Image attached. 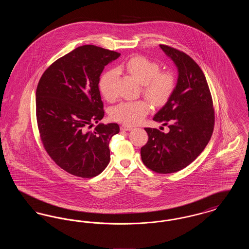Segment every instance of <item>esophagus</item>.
Returning a JSON list of instances; mask_svg holds the SVG:
<instances>
[{"mask_svg": "<svg viewBox=\"0 0 249 249\" xmlns=\"http://www.w3.org/2000/svg\"><path fill=\"white\" fill-rule=\"evenodd\" d=\"M120 130H123V131H128V130H132V127L129 126V125H126V124H122L120 126Z\"/></svg>", "mask_w": 249, "mask_h": 249, "instance_id": "34e87169", "label": "esophagus"}]
</instances>
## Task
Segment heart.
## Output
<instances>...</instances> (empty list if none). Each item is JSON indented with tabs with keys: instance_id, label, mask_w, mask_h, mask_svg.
I'll return each mask as SVG.
<instances>
[{
	"instance_id": "heart-1",
	"label": "heart",
	"mask_w": 249,
	"mask_h": 249,
	"mask_svg": "<svg viewBox=\"0 0 249 249\" xmlns=\"http://www.w3.org/2000/svg\"><path fill=\"white\" fill-rule=\"evenodd\" d=\"M123 68L142 84V91L154 105L160 106L167 102L176 88V77L171 71H160L158 62L144 56H132ZM117 72L113 69L105 71L99 80V89L107 101L116 98L115 81ZM150 105L145 100L122 102L111 111L116 121L133 125L140 122L149 112Z\"/></svg>"
}]
</instances>
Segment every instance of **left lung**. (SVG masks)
Returning a JSON list of instances; mask_svg holds the SVG:
<instances>
[{
    "label": "left lung",
    "mask_w": 249,
    "mask_h": 249,
    "mask_svg": "<svg viewBox=\"0 0 249 249\" xmlns=\"http://www.w3.org/2000/svg\"><path fill=\"white\" fill-rule=\"evenodd\" d=\"M174 61L178 83L153 120L169 132L144 128L148 141L141 148L143 164L159 174L176 173L190 165L211 139L214 125L213 100L200 66L186 53L160 45Z\"/></svg>",
    "instance_id": "left-lung-1"
}]
</instances>
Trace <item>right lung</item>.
Returning <instances> with one entry per match:
<instances>
[{"mask_svg": "<svg viewBox=\"0 0 249 249\" xmlns=\"http://www.w3.org/2000/svg\"><path fill=\"white\" fill-rule=\"evenodd\" d=\"M120 53L92 45L73 49L53 62L36 89L40 137L50 158L79 178H94L110 161L109 142L117 123H98L105 116L99 80L105 66Z\"/></svg>", "mask_w": 249, "mask_h": 249, "instance_id": "right-lung-1", "label": "right lung"}]
</instances>
